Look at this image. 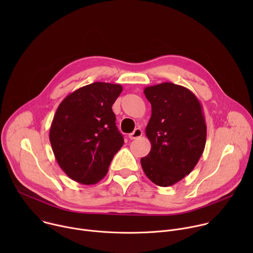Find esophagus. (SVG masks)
I'll use <instances>...</instances> for the list:
<instances>
[{
    "label": "esophagus",
    "instance_id": "esophagus-1",
    "mask_svg": "<svg viewBox=\"0 0 253 253\" xmlns=\"http://www.w3.org/2000/svg\"><path fill=\"white\" fill-rule=\"evenodd\" d=\"M142 135H143L142 130H141V129H139V128H136L132 133H130V134H129V138L133 140V139H137V138L141 137Z\"/></svg>",
    "mask_w": 253,
    "mask_h": 253
}]
</instances>
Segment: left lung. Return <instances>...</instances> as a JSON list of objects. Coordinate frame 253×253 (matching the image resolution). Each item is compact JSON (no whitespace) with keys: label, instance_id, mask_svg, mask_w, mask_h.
Instances as JSON below:
<instances>
[{"label":"left lung","instance_id":"left-lung-1","mask_svg":"<svg viewBox=\"0 0 253 253\" xmlns=\"http://www.w3.org/2000/svg\"><path fill=\"white\" fill-rule=\"evenodd\" d=\"M144 94L152 108L145 129L151 150L141 166L156 185L172 186L194 169L204 151L202 105L189 89L171 82L148 86Z\"/></svg>","mask_w":253,"mask_h":253}]
</instances>
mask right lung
Returning <instances> with one entry per match:
<instances>
[{"label": "right lung", "instance_id": "right-lung-1", "mask_svg": "<svg viewBox=\"0 0 253 253\" xmlns=\"http://www.w3.org/2000/svg\"><path fill=\"white\" fill-rule=\"evenodd\" d=\"M120 84L95 82L69 94L54 115L49 138L61 169L74 181L99 182L123 146L112 105Z\"/></svg>", "mask_w": 253, "mask_h": 253}]
</instances>
